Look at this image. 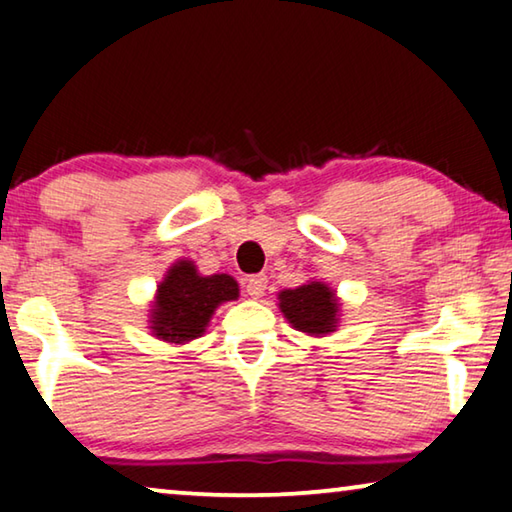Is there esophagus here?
Returning a JSON list of instances; mask_svg holds the SVG:
<instances>
[{
    "label": "esophagus",
    "mask_w": 512,
    "mask_h": 512,
    "mask_svg": "<svg viewBox=\"0 0 512 512\" xmlns=\"http://www.w3.org/2000/svg\"><path fill=\"white\" fill-rule=\"evenodd\" d=\"M265 288H267V276L265 274H254L245 281V292L254 299H261L265 295Z\"/></svg>",
    "instance_id": "34e87169"
}]
</instances>
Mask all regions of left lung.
Returning <instances> with one entry per match:
<instances>
[{
    "label": "left lung",
    "mask_w": 512,
    "mask_h": 512,
    "mask_svg": "<svg viewBox=\"0 0 512 512\" xmlns=\"http://www.w3.org/2000/svg\"><path fill=\"white\" fill-rule=\"evenodd\" d=\"M281 313L297 331L308 335L331 333L338 324V301L335 292L322 281L306 283L295 290H283L279 295Z\"/></svg>",
    "instance_id": "left-lung-1"
}]
</instances>
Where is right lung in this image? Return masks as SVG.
<instances>
[{
	"label": "right lung",
	"instance_id": "obj_1",
	"mask_svg": "<svg viewBox=\"0 0 512 512\" xmlns=\"http://www.w3.org/2000/svg\"><path fill=\"white\" fill-rule=\"evenodd\" d=\"M238 297V283L229 274L199 276L195 265L181 261L158 286L152 329L167 342L195 340L204 333L222 301Z\"/></svg>",
	"mask_w": 512,
	"mask_h": 512
}]
</instances>
